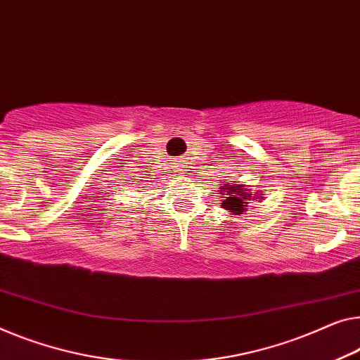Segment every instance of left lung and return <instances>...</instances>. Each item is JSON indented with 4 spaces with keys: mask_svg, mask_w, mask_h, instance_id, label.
Here are the masks:
<instances>
[{
    "mask_svg": "<svg viewBox=\"0 0 360 360\" xmlns=\"http://www.w3.org/2000/svg\"><path fill=\"white\" fill-rule=\"evenodd\" d=\"M219 189H223V195H226L223 197L224 200H221V207L234 214H243L245 212V208H248L249 200H255V198H262V195H264L250 194V189L248 186L233 184V182H228V184L219 187Z\"/></svg>",
    "mask_w": 360,
    "mask_h": 360,
    "instance_id": "left-lung-1",
    "label": "left lung"
}]
</instances>
